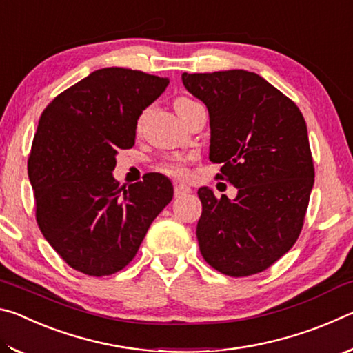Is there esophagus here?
Segmentation results:
<instances>
[{
	"mask_svg": "<svg viewBox=\"0 0 353 353\" xmlns=\"http://www.w3.org/2000/svg\"><path fill=\"white\" fill-rule=\"evenodd\" d=\"M188 193H191V188L188 187V185H183V183H176L174 185L176 198H182V196H187Z\"/></svg>",
	"mask_w": 353,
	"mask_h": 353,
	"instance_id": "obj_1",
	"label": "esophagus"
}]
</instances>
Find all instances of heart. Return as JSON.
<instances>
[{"mask_svg": "<svg viewBox=\"0 0 353 353\" xmlns=\"http://www.w3.org/2000/svg\"><path fill=\"white\" fill-rule=\"evenodd\" d=\"M198 103H194L193 99H190L187 97H179L174 99V109L179 113V115H182V113L190 109L191 105H194ZM145 118H146V112H141V115L137 119V124H135V129L137 132H140L141 128H143V123H145ZM162 170L166 172V174H171V176H176V177H183L187 174V163L183 162V160H179V159H172V160H166V162L162 163Z\"/></svg>", "mask_w": 353, "mask_h": 353, "instance_id": "b5f03b06", "label": "heart"}]
</instances>
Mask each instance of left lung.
<instances>
[{
    "instance_id": "left-lung-1",
    "label": "left lung",
    "mask_w": 353,
    "mask_h": 353,
    "mask_svg": "<svg viewBox=\"0 0 353 353\" xmlns=\"http://www.w3.org/2000/svg\"><path fill=\"white\" fill-rule=\"evenodd\" d=\"M210 115V160L238 188L234 201L198 190L201 254L221 274L246 277L294 246L314 183L307 124L292 101L244 70L182 74Z\"/></svg>"
}]
</instances>
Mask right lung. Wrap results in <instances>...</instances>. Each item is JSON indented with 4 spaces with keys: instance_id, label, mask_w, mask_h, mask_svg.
<instances>
[{
    "instance_id": "obj_1",
    "label": "right lung",
    "mask_w": 353,
    "mask_h": 353,
    "mask_svg": "<svg viewBox=\"0 0 353 353\" xmlns=\"http://www.w3.org/2000/svg\"><path fill=\"white\" fill-rule=\"evenodd\" d=\"M168 83L137 70H97L41 113L28 159L35 219L73 270L93 277L121 271L171 202L172 185L162 174L128 188L112 176L117 154L135 145L137 119Z\"/></svg>"
}]
</instances>
